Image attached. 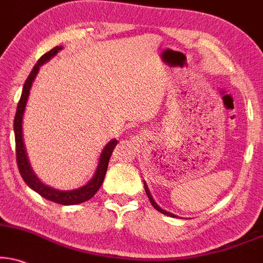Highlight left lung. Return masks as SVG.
<instances>
[{
    "instance_id": "obj_1",
    "label": "left lung",
    "mask_w": 263,
    "mask_h": 263,
    "mask_svg": "<svg viewBox=\"0 0 263 263\" xmlns=\"http://www.w3.org/2000/svg\"><path fill=\"white\" fill-rule=\"evenodd\" d=\"M144 189H145V193H147V195H148V198H149V200H151V202H152V205L154 206V208L156 209V210L158 211H160L161 214H164V215H167V216H171V217H176V216L174 215V214H170V212H167V211H165V210H162L161 208H159L158 206V204H156V202L154 201V199L152 198V195H151V193H149V189H148V187H147V184L144 183Z\"/></svg>"
}]
</instances>
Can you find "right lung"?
I'll return each mask as SVG.
<instances>
[{"label": "right lung", "mask_w": 263, "mask_h": 263, "mask_svg": "<svg viewBox=\"0 0 263 263\" xmlns=\"http://www.w3.org/2000/svg\"><path fill=\"white\" fill-rule=\"evenodd\" d=\"M62 47H54L52 48L51 51L42 55L41 58L39 59V62L36 63L34 68H32L31 72H30L28 79H26L24 87H23L22 97L21 101L18 103V107H16V112L14 118V135H15V153H16V164H18L19 172H21L23 179L25 181V183L29 185L30 188L34 189L35 192H37L41 197H43L47 200H51L53 202H57V204L62 205H75V204H81V202L87 201L91 199L93 195L97 193V191L101 188V185L104 181L105 174H107V168L109 164V159H110L111 153L114 151L115 145L118 144V141L116 139H112L105 145V148L103 149L101 158H99V164L97 170H96V174L93 176V178L88 182L87 184L84 185V187L74 189V191H55L51 187H47V185L42 184L41 182L39 181V178L36 177L34 172H32L31 167H30L28 156H26L24 142H23V132H22V122H23V114H24L26 101H28L30 88H31L32 81L37 75L40 66H41L43 63L49 61L53 55H55L58 51H61Z\"/></svg>", "instance_id": "add662e5"}]
</instances>
